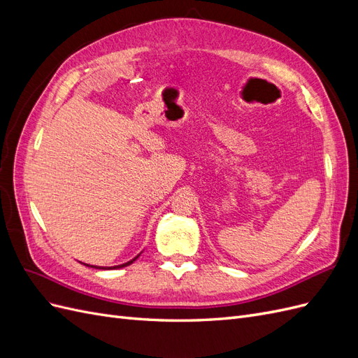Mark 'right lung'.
<instances>
[{"instance_id": "obj_1", "label": "right lung", "mask_w": 358, "mask_h": 358, "mask_svg": "<svg viewBox=\"0 0 358 358\" xmlns=\"http://www.w3.org/2000/svg\"><path fill=\"white\" fill-rule=\"evenodd\" d=\"M140 257V254L137 255V257H134L133 259H129V262L128 263H124V264H119V266H113V267H101V266H90V264H85V266H88V267H94V268H103V270H110V268H122V267H127V266H129V264H131V263H134L136 262V259Z\"/></svg>"}]
</instances>
